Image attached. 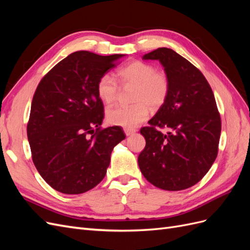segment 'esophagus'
<instances>
[{
  "mask_svg": "<svg viewBox=\"0 0 250 250\" xmlns=\"http://www.w3.org/2000/svg\"><path fill=\"white\" fill-rule=\"evenodd\" d=\"M124 132H125L126 135H130V134H132L133 132H135V129H127V128H125Z\"/></svg>",
  "mask_w": 250,
  "mask_h": 250,
  "instance_id": "esophagus-1",
  "label": "esophagus"
}]
</instances>
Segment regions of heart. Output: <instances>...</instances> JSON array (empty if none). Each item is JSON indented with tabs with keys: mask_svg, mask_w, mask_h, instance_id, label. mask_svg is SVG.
<instances>
[{
	"mask_svg": "<svg viewBox=\"0 0 250 250\" xmlns=\"http://www.w3.org/2000/svg\"><path fill=\"white\" fill-rule=\"evenodd\" d=\"M117 77L122 85H134L130 106H116L107 110L106 119L111 125L132 129L149 115V104L156 109L166 102L170 92L168 75L141 60H135L117 71ZM97 94L105 104L117 100L119 85L115 78L105 74L97 83Z\"/></svg>",
	"mask_w": 250,
	"mask_h": 250,
	"instance_id": "obj_1",
	"label": "heart"
}]
</instances>
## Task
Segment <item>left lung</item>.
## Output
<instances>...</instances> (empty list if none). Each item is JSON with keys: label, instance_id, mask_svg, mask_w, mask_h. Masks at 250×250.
<instances>
[{"label": "left lung", "instance_id": "left-lung-1", "mask_svg": "<svg viewBox=\"0 0 250 250\" xmlns=\"http://www.w3.org/2000/svg\"><path fill=\"white\" fill-rule=\"evenodd\" d=\"M158 60L170 81L167 100L143 127L146 146L139 167L150 184L166 191L196 185L214 164L221 133V118L214 93L203 74L168 48L143 56ZM156 127H168L167 135Z\"/></svg>", "mask_w": 250, "mask_h": 250}]
</instances>
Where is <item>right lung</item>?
Returning a JSON list of instances; mask_svg holds the SVG:
<instances>
[{"mask_svg":"<svg viewBox=\"0 0 250 250\" xmlns=\"http://www.w3.org/2000/svg\"><path fill=\"white\" fill-rule=\"evenodd\" d=\"M123 56L74 52L44 75L35 90L27 125L32 161L60 193L95 188L106 174L113 147L125 139L120 126L100 127L104 106L97 94L98 80Z\"/></svg>","mask_w":250,"mask_h":250,"instance_id":"add662e5","label":"right lung"}]
</instances>
